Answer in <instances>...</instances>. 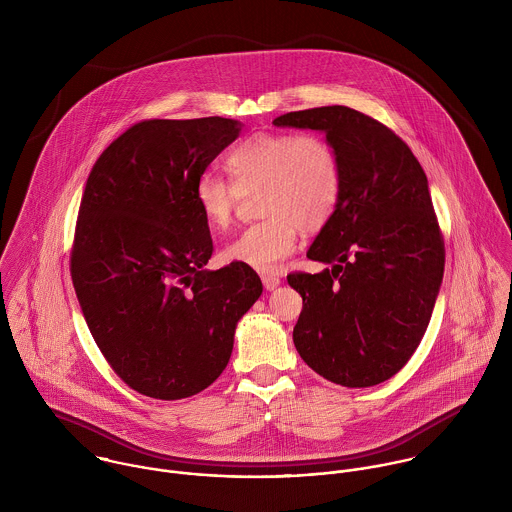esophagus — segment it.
I'll return each instance as SVG.
<instances>
[{"label": "esophagus", "instance_id": "esophagus-1", "mask_svg": "<svg viewBox=\"0 0 512 512\" xmlns=\"http://www.w3.org/2000/svg\"><path fill=\"white\" fill-rule=\"evenodd\" d=\"M262 284H264V288L268 292H272V290H276L280 286V278L272 276V274H266V276H262Z\"/></svg>", "mask_w": 512, "mask_h": 512}]
</instances>
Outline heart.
Listing matches in <instances>:
<instances>
[{
    "mask_svg": "<svg viewBox=\"0 0 512 512\" xmlns=\"http://www.w3.org/2000/svg\"><path fill=\"white\" fill-rule=\"evenodd\" d=\"M234 185L215 173L199 175L195 203L213 230H224L234 215L238 193L260 187V215L224 250L226 264L274 272L297 246L301 226L315 230L337 209L343 189L341 159L315 134L256 132L226 157Z\"/></svg>",
    "mask_w": 512,
    "mask_h": 512,
    "instance_id": "heart-1",
    "label": "heart"
}]
</instances>
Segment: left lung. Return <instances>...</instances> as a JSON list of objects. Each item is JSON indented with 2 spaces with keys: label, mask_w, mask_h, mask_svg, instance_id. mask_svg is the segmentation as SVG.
<instances>
[{
  "label": "left lung",
  "mask_w": 512,
  "mask_h": 512,
  "mask_svg": "<svg viewBox=\"0 0 512 512\" xmlns=\"http://www.w3.org/2000/svg\"><path fill=\"white\" fill-rule=\"evenodd\" d=\"M274 126L323 132L343 169L337 209L307 250L331 268L288 276L303 297L293 345L335 384H380L418 349L443 278L428 177L392 130L347 106L290 112Z\"/></svg>",
  "instance_id": "left-lung-1"
}]
</instances>
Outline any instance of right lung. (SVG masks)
Instances as JSON below:
<instances>
[{"instance_id": "obj_1", "label": "right lung", "mask_w": 512, "mask_h": 512, "mask_svg": "<svg viewBox=\"0 0 512 512\" xmlns=\"http://www.w3.org/2000/svg\"><path fill=\"white\" fill-rule=\"evenodd\" d=\"M242 124L146 120L94 163L76 220L71 276L114 372L157 400L189 398L228 365L240 317L262 293L252 268L207 270L213 238L195 183Z\"/></svg>"}]
</instances>
